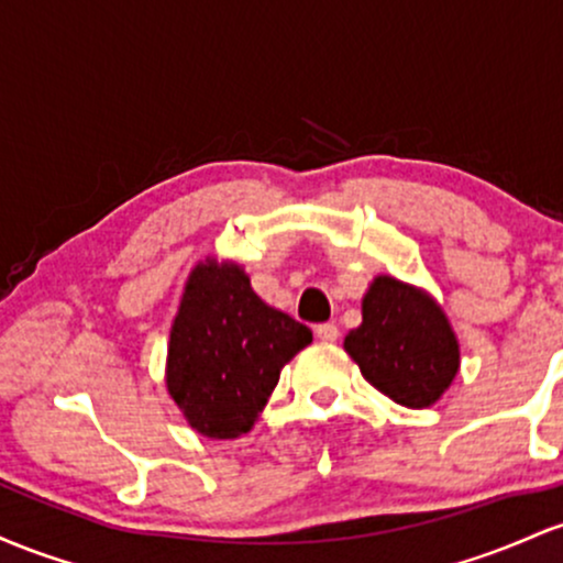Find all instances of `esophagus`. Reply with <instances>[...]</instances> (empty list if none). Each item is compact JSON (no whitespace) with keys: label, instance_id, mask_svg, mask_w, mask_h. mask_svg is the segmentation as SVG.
Instances as JSON below:
<instances>
[{"label":"esophagus","instance_id":"esophagus-1","mask_svg":"<svg viewBox=\"0 0 563 563\" xmlns=\"http://www.w3.org/2000/svg\"><path fill=\"white\" fill-rule=\"evenodd\" d=\"M316 338L319 340H324V343H334V340L340 338V330L334 324H330V321H327V324H316Z\"/></svg>","mask_w":563,"mask_h":563}]
</instances>
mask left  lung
<instances>
[{
    "instance_id": "1",
    "label": "left lung",
    "mask_w": 563,
    "mask_h": 563,
    "mask_svg": "<svg viewBox=\"0 0 563 563\" xmlns=\"http://www.w3.org/2000/svg\"><path fill=\"white\" fill-rule=\"evenodd\" d=\"M343 345L366 383L409 409L439 401L460 369L457 338L439 302L394 276L369 284L362 324Z\"/></svg>"
}]
</instances>
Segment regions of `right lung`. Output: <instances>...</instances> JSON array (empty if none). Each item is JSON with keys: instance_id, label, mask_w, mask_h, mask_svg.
I'll list each match as a JSON object with an SVG mask.
<instances>
[{"instance_id": "1", "label": "right lung", "mask_w": 563, "mask_h": 563, "mask_svg": "<svg viewBox=\"0 0 563 563\" xmlns=\"http://www.w3.org/2000/svg\"><path fill=\"white\" fill-rule=\"evenodd\" d=\"M313 340L292 316L252 292L242 265L205 261L188 276L169 330L167 390L207 439L255 426L282 366Z\"/></svg>"}]
</instances>
